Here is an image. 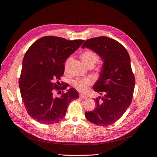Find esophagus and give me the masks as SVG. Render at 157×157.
<instances>
[{"mask_svg":"<svg viewBox=\"0 0 157 157\" xmlns=\"http://www.w3.org/2000/svg\"><path fill=\"white\" fill-rule=\"evenodd\" d=\"M80 99H87L88 97L86 96H84V95L80 94Z\"/></svg>","mask_w":157,"mask_h":157,"instance_id":"obj_1","label":"esophagus"}]
</instances>
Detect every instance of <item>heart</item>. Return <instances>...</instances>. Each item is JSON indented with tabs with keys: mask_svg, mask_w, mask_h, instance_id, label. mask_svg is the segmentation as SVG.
<instances>
[{
	"mask_svg": "<svg viewBox=\"0 0 157 157\" xmlns=\"http://www.w3.org/2000/svg\"><path fill=\"white\" fill-rule=\"evenodd\" d=\"M81 59L83 61L85 65H95L98 60L99 57L98 56L92 51H85L81 54ZM69 61V59L67 60V62ZM92 84V80L90 78H86L83 79H77L75 80L73 84L74 87L78 90V91L85 93L88 90V87Z\"/></svg>",
	"mask_w": 157,
	"mask_h": 157,
	"instance_id": "b5f03b06",
	"label": "heart"
}]
</instances>
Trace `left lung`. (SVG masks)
I'll use <instances>...</instances> for the list:
<instances>
[{
  "mask_svg": "<svg viewBox=\"0 0 157 157\" xmlns=\"http://www.w3.org/2000/svg\"><path fill=\"white\" fill-rule=\"evenodd\" d=\"M82 48L93 50L103 61L99 78L93 89L99 94H105L94 99L96 108L85 113V117L96 125H111L123 115L132 100L135 77L130 56L121 43L107 36L88 39Z\"/></svg>",
  "mask_w": 157,
  "mask_h": 157,
  "instance_id": "left-lung-1",
  "label": "left lung"
}]
</instances>
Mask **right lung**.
<instances>
[{
    "mask_svg": "<svg viewBox=\"0 0 157 157\" xmlns=\"http://www.w3.org/2000/svg\"><path fill=\"white\" fill-rule=\"evenodd\" d=\"M84 41L46 36L36 40L26 52L19 86L27 112L38 122L52 124L60 121L65 116L70 102L79 98L73 88L55 97L54 90H63L67 86L61 88L57 84L58 82H54L60 80L66 59Z\"/></svg>",
    "mask_w": 157,
    "mask_h": 157,
    "instance_id": "1",
    "label": "right lung"
}]
</instances>
